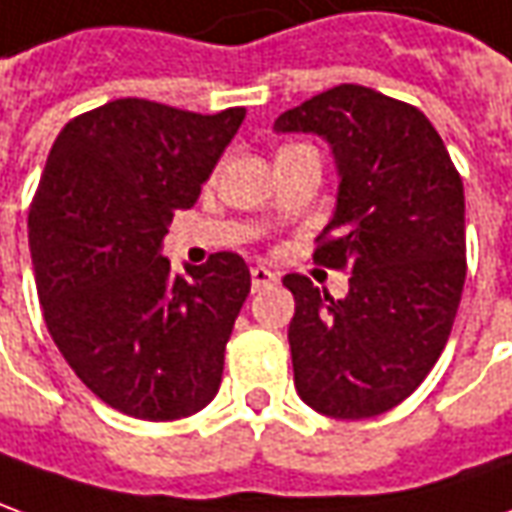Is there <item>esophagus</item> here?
Returning <instances> with one entry per match:
<instances>
[{"label":"esophagus","mask_w":512,"mask_h":512,"mask_svg":"<svg viewBox=\"0 0 512 512\" xmlns=\"http://www.w3.org/2000/svg\"><path fill=\"white\" fill-rule=\"evenodd\" d=\"M277 283V274L266 266H255L252 269V291H260V288H269V285Z\"/></svg>","instance_id":"1"}]
</instances>
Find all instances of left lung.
Returning <instances> with one entry per match:
<instances>
[{"mask_svg": "<svg viewBox=\"0 0 512 512\" xmlns=\"http://www.w3.org/2000/svg\"><path fill=\"white\" fill-rule=\"evenodd\" d=\"M274 128L333 148L339 196L314 263L350 271L344 300L302 274L283 277L294 387L328 417L384 415L431 373L460 308V173L423 111L356 83L283 111Z\"/></svg>", "mask_w": 512, "mask_h": 512, "instance_id": "1", "label": "left lung"}]
</instances>
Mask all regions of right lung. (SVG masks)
I'll list each match as a JSON object with an SVG mask.
<instances>
[{
  "label": "right lung",
  "mask_w": 512,
  "mask_h": 512,
  "mask_svg": "<svg viewBox=\"0 0 512 512\" xmlns=\"http://www.w3.org/2000/svg\"><path fill=\"white\" fill-rule=\"evenodd\" d=\"M243 117L241 106L196 114L123 97L52 142L27 218L44 322L75 375L128 417L196 415L221 387L249 269L215 252L184 277L162 241Z\"/></svg>",
  "instance_id": "1"
}]
</instances>
